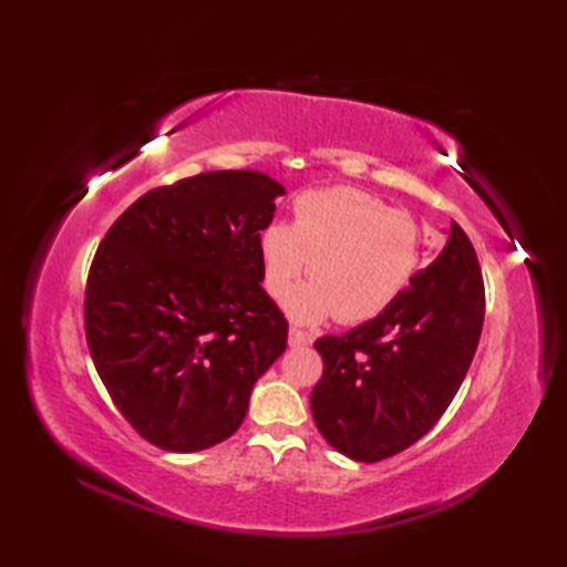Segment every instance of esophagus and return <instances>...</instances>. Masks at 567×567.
<instances>
[{
  "label": "esophagus",
  "mask_w": 567,
  "mask_h": 567,
  "mask_svg": "<svg viewBox=\"0 0 567 567\" xmlns=\"http://www.w3.org/2000/svg\"><path fill=\"white\" fill-rule=\"evenodd\" d=\"M311 341H315V336L302 331V329H297V327H290V346L299 348V346H309Z\"/></svg>",
  "instance_id": "esophagus-1"
}]
</instances>
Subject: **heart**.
I'll list each match as a JSON object with an SVG mask.
<instances>
[{"instance_id": "b5f03b06", "label": "heart", "mask_w": 567, "mask_h": 567, "mask_svg": "<svg viewBox=\"0 0 567 567\" xmlns=\"http://www.w3.org/2000/svg\"><path fill=\"white\" fill-rule=\"evenodd\" d=\"M262 287L282 299L310 268L312 282L285 302L299 323L375 319L396 302L421 262V226L355 187L309 189L292 224H270L260 240Z\"/></svg>"}]
</instances>
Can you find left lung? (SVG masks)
I'll return each mask as SVG.
<instances>
[{"mask_svg":"<svg viewBox=\"0 0 567 567\" xmlns=\"http://www.w3.org/2000/svg\"><path fill=\"white\" fill-rule=\"evenodd\" d=\"M445 246L396 302L343 336L315 343L323 375L311 416L336 451L378 463L416 443L465 380L485 319L475 248L455 221Z\"/></svg>","mask_w":567,"mask_h":567,"instance_id":"8db88e82","label":"left lung"}]
</instances>
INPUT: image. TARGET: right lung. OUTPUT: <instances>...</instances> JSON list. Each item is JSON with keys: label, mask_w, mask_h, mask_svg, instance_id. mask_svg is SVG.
<instances>
[{"label": "right lung", "mask_w": 567, "mask_h": 567, "mask_svg": "<svg viewBox=\"0 0 567 567\" xmlns=\"http://www.w3.org/2000/svg\"><path fill=\"white\" fill-rule=\"evenodd\" d=\"M285 195L258 171L155 187L94 252L84 333L106 392L148 443L192 453L244 424L252 384L287 348L258 240Z\"/></svg>", "instance_id": "right-lung-1"}]
</instances>
